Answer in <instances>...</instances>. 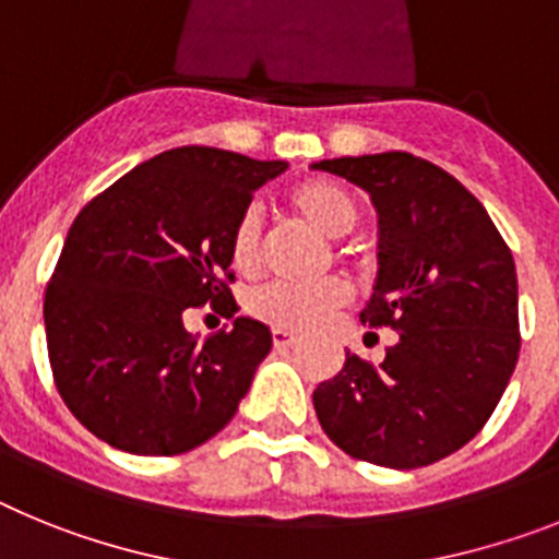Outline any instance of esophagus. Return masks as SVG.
<instances>
[{"mask_svg":"<svg viewBox=\"0 0 559 559\" xmlns=\"http://www.w3.org/2000/svg\"><path fill=\"white\" fill-rule=\"evenodd\" d=\"M273 343H275V348H293L295 343H298V334L284 332V329H275V332H273Z\"/></svg>","mask_w":559,"mask_h":559,"instance_id":"34e87169","label":"esophagus"}]
</instances>
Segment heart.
<instances>
[{"instance_id":"obj_1","label":"heart","mask_w":559,"mask_h":559,"mask_svg":"<svg viewBox=\"0 0 559 559\" xmlns=\"http://www.w3.org/2000/svg\"><path fill=\"white\" fill-rule=\"evenodd\" d=\"M289 205L298 216L318 227L323 236L340 239L346 236L357 219L360 205L348 188L337 186L332 179H312L293 191ZM261 255V216L255 211H245L230 233V261L239 273H252ZM348 300L346 284L340 281H318V284H264L252 289L247 298V312L264 320L275 329L309 332L320 326L332 312H337Z\"/></svg>"}]
</instances>
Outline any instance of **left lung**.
<instances>
[{
  "mask_svg": "<svg viewBox=\"0 0 559 559\" xmlns=\"http://www.w3.org/2000/svg\"><path fill=\"white\" fill-rule=\"evenodd\" d=\"M312 168L371 197L380 270L360 320L400 332L380 366L346 352L314 388V414L354 459L427 467L464 448L507 391L521 352L512 252L481 202L427 159L385 152Z\"/></svg>",
  "mask_w": 559,
  "mask_h": 559,
  "instance_id": "left-lung-1",
  "label": "left lung"
}]
</instances>
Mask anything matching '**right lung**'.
<instances>
[{
  "label": "right lung",
  "instance_id": "1",
  "mask_svg": "<svg viewBox=\"0 0 559 559\" xmlns=\"http://www.w3.org/2000/svg\"><path fill=\"white\" fill-rule=\"evenodd\" d=\"M286 168L182 145L78 213L47 284L45 329L58 394L90 433L134 455H179L236 416L273 334L236 318L230 233ZM205 302L234 326L199 341L181 314Z\"/></svg>",
  "mask_w": 559,
  "mask_h": 559
}]
</instances>
